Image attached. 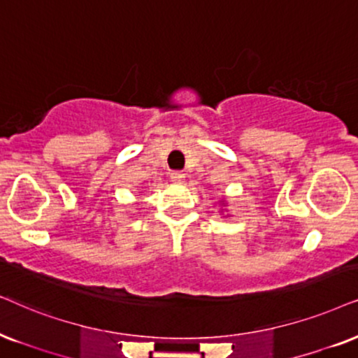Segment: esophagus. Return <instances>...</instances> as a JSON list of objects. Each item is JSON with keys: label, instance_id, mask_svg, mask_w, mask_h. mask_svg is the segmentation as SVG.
Here are the masks:
<instances>
[{"label": "esophagus", "instance_id": "esophagus-1", "mask_svg": "<svg viewBox=\"0 0 358 358\" xmlns=\"http://www.w3.org/2000/svg\"><path fill=\"white\" fill-rule=\"evenodd\" d=\"M170 180L173 183H183L185 182V173H183V171H171Z\"/></svg>", "mask_w": 358, "mask_h": 358}]
</instances>
